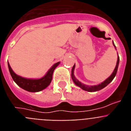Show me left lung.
<instances>
[{
	"instance_id": "left-lung-1",
	"label": "left lung",
	"mask_w": 131,
	"mask_h": 131,
	"mask_svg": "<svg viewBox=\"0 0 131 131\" xmlns=\"http://www.w3.org/2000/svg\"><path fill=\"white\" fill-rule=\"evenodd\" d=\"M113 45H114L115 48H116L115 45H114V43H113ZM119 56H118L117 65H116V66H115V69H114L113 72L112 73V74L111 75L110 77H109L106 80V81H104L103 82V83H102L101 84H98V85L89 86H87V85H85V84H83V83H81V82L79 81L78 80H77V79L75 77V76H74V75H73L74 69H75V65L73 66V68H72V70H71V78H72L73 81V82L75 83V84L77 86H79L80 88H81V89H83V90H84V91H88V92H96V91H100V90H101V89H104V87H106V86H107L109 83H111V82L112 81V80L113 79V78H114V77H115V76L116 75L117 71V69H118V66H119Z\"/></svg>"
}]
</instances>
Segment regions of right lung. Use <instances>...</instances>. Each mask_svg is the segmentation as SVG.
Segmentation results:
<instances>
[{
  "label": "right lung",
  "mask_w": 131,
  "mask_h": 131,
  "mask_svg": "<svg viewBox=\"0 0 131 131\" xmlns=\"http://www.w3.org/2000/svg\"><path fill=\"white\" fill-rule=\"evenodd\" d=\"M59 63L60 62L53 65L52 67L48 70L47 73L43 77L39 79H25L20 77L14 72L8 62V66L12 77L18 86L29 92H35L42 91L49 85L52 79L53 72Z\"/></svg>",
  "instance_id": "add662e5"
}]
</instances>
